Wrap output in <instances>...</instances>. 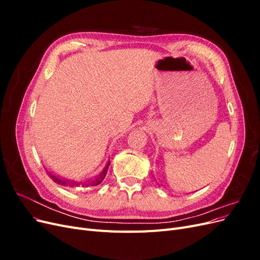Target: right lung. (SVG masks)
Wrapping results in <instances>:
<instances>
[{"label":"right lung","mask_w":260,"mask_h":260,"mask_svg":"<svg viewBox=\"0 0 260 260\" xmlns=\"http://www.w3.org/2000/svg\"><path fill=\"white\" fill-rule=\"evenodd\" d=\"M109 164H111V161L106 162L104 169L102 170L99 175H96L95 177H93L89 180L84 181V182H77V181H74V180H68V179H65L62 177H59V176H56L55 174H53L52 171L48 170L45 168V171L46 174L49 175V177L54 181L55 183H57L59 185H62V186H69V187H76V186H83V187H86V186H95L98 184H100L102 181H103L106 177V174H107V170H108V167H109Z\"/></svg>","instance_id":"1"}]
</instances>
